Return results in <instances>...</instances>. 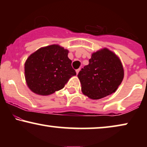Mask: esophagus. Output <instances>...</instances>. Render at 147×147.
<instances>
[{
	"instance_id": "1",
	"label": "esophagus",
	"mask_w": 147,
	"mask_h": 147,
	"mask_svg": "<svg viewBox=\"0 0 147 147\" xmlns=\"http://www.w3.org/2000/svg\"><path fill=\"white\" fill-rule=\"evenodd\" d=\"M80 71V69H76V74H78V73H79Z\"/></svg>"
}]
</instances>
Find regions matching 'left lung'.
Here are the masks:
<instances>
[{
	"instance_id": "8db88e82",
	"label": "left lung",
	"mask_w": 147,
	"mask_h": 147,
	"mask_svg": "<svg viewBox=\"0 0 147 147\" xmlns=\"http://www.w3.org/2000/svg\"><path fill=\"white\" fill-rule=\"evenodd\" d=\"M78 76L83 94L98 100L115 92L123 80L124 69L119 58L105 48L92 54Z\"/></svg>"
}]
</instances>
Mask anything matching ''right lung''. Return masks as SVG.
<instances>
[{"label":"right lung","mask_w":147,"mask_h":147,"mask_svg":"<svg viewBox=\"0 0 147 147\" xmlns=\"http://www.w3.org/2000/svg\"><path fill=\"white\" fill-rule=\"evenodd\" d=\"M67 54V49L57 45L41 48L31 54L25 64V79L30 90L46 96L63 88L76 75Z\"/></svg>","instance_id":"1"}]
</instances>
